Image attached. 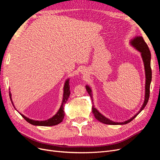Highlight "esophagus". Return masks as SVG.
I'll return each instance as SVG.
<instances>
[{
	"label": "esophagus",
	"mask_w": 160,
	"mask_h": 160,
	"mask_svg": "<svg viewBox=\"0 0 160 160\" xmlns=\"http://www.w3.org/2000/svg\"><path fill=\"white\" fill-rule=\"evenodd\" d=\"M85 70H83V72H82V73H83V74H84V73H85Z\"/></svg>",
	"instance_id": "esophagus-1"
}]
</instances>
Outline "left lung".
Wrapping results in <instances>:
<instances>
[{"label":"left lung","mask_w":160,"mask_h":160,"mask_svg":"<svg viewBox=\"0 0 160 160\" xmlns=\"http://www.w3.org/2000/svg\"><path fill=\"white\" fill-rule=\"evenodd\" d=\"M130 44L132 47H133L135 49H137L139 52H141V55L142 57V59L144 64V68H145V72H146V86H145V99L144 102L142 106L141 109L139 111V112L135 114L132 118L129 119L123 122H115L113 121L110 120L108 118L105 117L104 115L101 114L99 111L97 109L95 106H92V112L94 114V116L96 119H98L99 122L103 123L105 124L108 125H124L129 123L136 117V116L141 112V111L146 107L149 98V88H150V84H151L152 81V69H151V52L149 49V47L146 42H145L142 36H137L134 37L133 39L130 41ZM86 89L88 91L89 95H90L92 102L93 101V94H92V90L91 88L88 85L85 86Z\"/></svg>","instance_id":"8db88e82"}]
</instances>
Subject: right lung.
Masks as SVG:
<instances>
[{
  "mask_svg": "<svg viewBox=\"0 0 160 160\" xmlns=\"http://www.w3.org/2000/svg\"><path fill=\"white\" fill-rule=\"evenodd\" d=\"M70 86H69V79H67L65 81V83L64 85V88H63V97H62V103L61 107L59 109V111H57V113L52 117L47 120L45 121H35L33 119H31L29 118H27L26 116L20 113L22 117L25 119L27 122L33 125H38V126H52V125H56L57 124L60 123L62 119L64 118L65 116V113H64V108H63V105L67 103V100H68V98L70 95ZM9 96H10V99L12 102V104L14 106L13 102L12 101V98H11V91H9ZM15 108V107H14Z\"/></svg>",
  "mask_w": 160,
  "mask_h": 160,
  "instance_id": "add662e5",
  "label": "right lung"
}]
</instances>
